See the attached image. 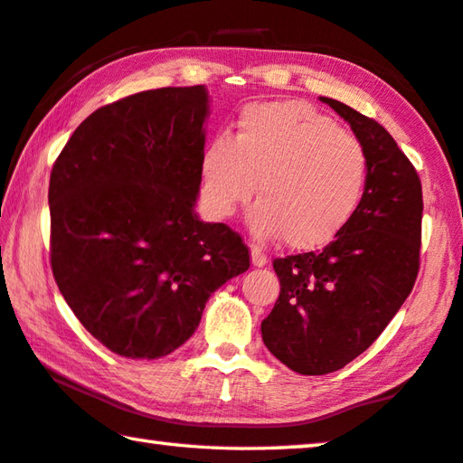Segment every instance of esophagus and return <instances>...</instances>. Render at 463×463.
<instances>
[{
    "instance_id": "esophagus-1",
    "label": "esophagus",
    "mask_w": 463,
    "mask_h": 463,
    "mask_svg": "<svg viewBox=\"0 0 463 463\" xmlns=\"http://www.w3.org/2000/svg\"><path fill=\"white\" fill-rule=\"evenodd\" d=\"M250 258H252V264L256 269H262V266L269 264V258H266V254L258 246H252V250H250Z\"/></svg>"
}]
</instances>
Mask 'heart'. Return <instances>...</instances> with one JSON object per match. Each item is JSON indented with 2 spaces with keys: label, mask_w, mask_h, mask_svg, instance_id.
Returning a JSON list of instances; mask_svg holds the SVG:
<instances>
[{
  "label": "heart",
  "mask_w": 463,
  "mask_h": 463,
  "mask_svg": "<svg viewBox=\"0 0 463 463\" xmlns=\"http://www.w3.org/2000/svg\"><path fill=\"white\" fill-rule=\"evenodd\" d=\"M366 173L362 144L311 105L252 103L240 113L233 140L217 136L203 150L201 201L211 217L225 219L256 191L250 230L315 250L354 215Z\"/></svg>",
  "instance_id": "b5f03b06"
}]
</instances>
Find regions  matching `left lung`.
<instances>
[{"instance_id":"1","label":"left lung","mask_w":463,"mask_h":463,"mask_svg":"<svg viewBox=\"0 0 463 463\" xmlns=\"http://www.w3.org/2000/svg\"><path fill=\"white\" fill-rule=\"evenodd\" d=\"M319 99L350 124L368 173L354 215L326 248L272 262L280 295L262 339L305 376L344 368L383 334L417 280L423 219L419 175L394 137L350 105Z\"/></svg>"}]
</instances>
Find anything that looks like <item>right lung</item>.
<instances>
[{
	"label": "right lung",
	"mask_w": 463,
	"mask_h": 463,
	"mask_svg": "<svg viewBox=\"0 0 463 463\" xmlns=\"http://www.w3.org/2000/svg\"><path fill=\"white\" fill-rule=\"evenodd\" d=\"M207 116L205 85L129 95L93 111L52 166L54 280L89 334L124 358L175 352L211 293L250 269L238 233L194 213Z\"/></svg>",
	"instance_id": "obj_1"
}]
</instances>
